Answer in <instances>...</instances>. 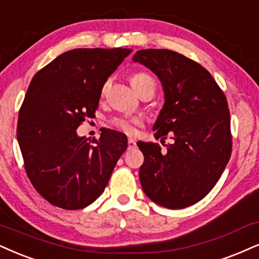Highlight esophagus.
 <instances>
[{
  "mask_svg": "<svg viewBox=\"0 0 259 259\" xmlns=\"http://www.w3.org/2000/svg\"><path fill=\"white\" fill-rule=\"evenodd\" d=\"M136 146H137L136 140H135V139H132V138H130V139H128V149H130V150H132V149H135Z\"/></svg>",
  "mask_w": 259,
  "mask_h": 259,
  "instance_id": "1",
  "label": "esophagus"
}]
</instances>
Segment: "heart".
<instances>
[{
    "mask_svg": "<svg viewBox=\"0 0 259 259\" xmlns=\"http://www.w3.org/2000/svg\"><path fill=\"white\" fill-rule=\"evenodd\" d=\"M154 82L152 78L149 74H145V73H137V74L131 76V85L135 89L136 92L139 90L142 86H144L146 82ZM113 126L116 130L121 131V132L127 133V135H135L138 130V127L142 123V121L138 117H115V119L111 121Z\"/></svg>",
    "mask_w": 259,
    "mask_h": 259,
    "instance_id": "obj_1",
    "label": "heart"
}]
</instances>
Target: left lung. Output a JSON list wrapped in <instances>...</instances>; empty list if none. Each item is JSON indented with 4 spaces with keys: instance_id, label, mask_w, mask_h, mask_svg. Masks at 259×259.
I'll list each match as a JSON object with an SVG mask.
<instances>
[{
    "instance_id": "left-lung-1",
    "label": "left lung",
    "mask_w": 259,
    "mask_h": 259,
    "mask_svg": "<svg viewBox=\"0 0 259 259\" xmlns=\"http://www.w3.org/2000/svg\"><path fill=\"white\" fill-rule=\"evenodd\" d=\"M132 60L154 72L163 88L164 104L152 127L156 139L168 133L173 138L167 151L137 143L144 155L143 191L168 209L193 205L212 190L231 158L226 96L203 66L173 50H138Z\"/></svg>"
}]
</instances>
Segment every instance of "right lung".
Masks as SVG:
<instances>
[{
	"mask_svg": "<svg viewBox=\"0 0 259 259\" xmlns=\"http://www.w3.org/2000/svg\"><path fill=\"white\" fill-rule=\"evenodd\" d=\"M132 49H73L32 78L19 111L17 138L32 185L53 205L76 210L103 193L127 137L102 131L100 139L79 137L92 117L102 89Z\"/></svg>",
	"mask_w": 259,
	"mask_h": 259,
	"instance_id": "obj_1",
	"label": "right lung"
}]
</instances>
